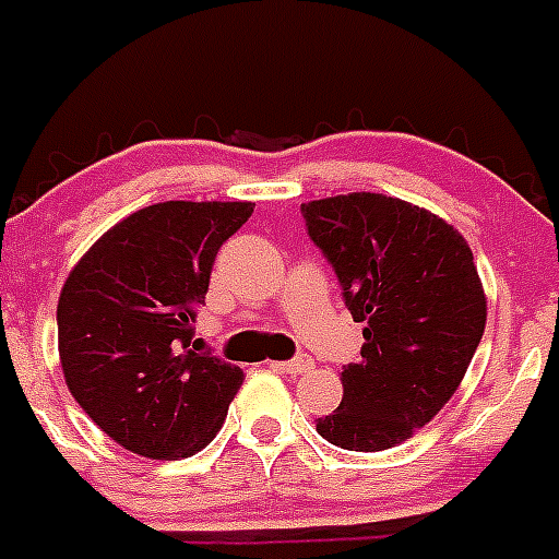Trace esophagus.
Segmentation results:
<instances>
[{"label":"esophagus","instance_id":"34e87169","mask_svg":"<svg viewBox=\"0 0 559 559\" xmlns=\"http://www.w3.org/2000/svg\"><path fill=\"white\" fill-rule=\"evenodd\" d=\"M274 369H283V372L288 374H302L308 372V369H313V358H308V355H299V358H290V360H276V364H271Z\"/></svg>","mask_w":559,"mask_h":559}]
</instances>
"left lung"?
Segmentation results:
<instances>
[{
    "label": "left lung",
    "instance_id": "1",
    "mask_svg": "<svg viewBox=\"0 0 559 559\" xmlns=\"http://www.w3.org/2000/svg\"><path fill=\"white\" fill-rule=\"evenodd\" d=\"M302 215L364 322L341 406L316 431L347 451H386L437 417L476 355L487 296L473 251L448 221L383 192L308 201Z\"/></svg>",
    "mask_w": 559,
    "mask_h": 559
}]
</instances>
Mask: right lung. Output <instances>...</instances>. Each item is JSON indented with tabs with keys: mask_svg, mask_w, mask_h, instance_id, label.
I'll list each match as a JSON object with an SVG mask.
<instances>
[{
	"mask_svg": "<svg viewBox=\"0 0 559 559\" xmlns=\"http://www.w3.org/2000/svg\"><path fill=\"white\" fill-rule=\"evenodd\" d=\"M251 201H165L111 226L58 296V355L78 406L126 451L187 459L215 439L243 369L190 349L215 254Z\"/></svg>",
	"mask_w": 559,
	"mask_h": 559,
	"instance_id": "1",
	"label": "right lung"
}]
</instances>
